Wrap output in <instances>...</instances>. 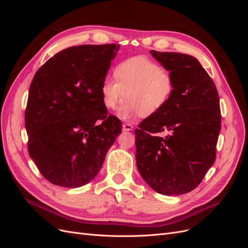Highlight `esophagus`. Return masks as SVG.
Segmentation results:
<instances>
[{"label": "esophagus", "instance_id": "1", "mask_svg": "<svg viewBox=\"0 0 248 248\" xmlns=\"http://www.w3.org/2000/svg\"><path fill=\"white\" fill-rule=\"evenodd\" d=\"M122 128H123V131H130L133 129V126L129 123H125V124H123Z\"/></svg>", "mask_w": 248, "mask_h": 248}]
</instances>
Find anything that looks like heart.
<instances>
[{
    "label": "heart",
    "mask_w": 248,
    "mask_h": 248,
    "mask_svg": "<svg viewBox=\"0 0 248 248\" xmlns=\"http://www.w3.org/2000/svg\"><path fill=\"white\" fill-rule=\"evenodd\" d=\"M115 78H107L101 84V99L108 109H118L122 120L141 116L150 117L159 111L174 92L171 74L151 60L138 56L125 60L115 69Z\"/></svg>",
    "instance_id": "obj_1"
}]
</instances>
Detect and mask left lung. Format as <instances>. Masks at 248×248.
I'll list each match as a JSON object with an SVG mask.
<instances>
[{
	"instance_id": "left-lung-1",
	"label": "left lung",
	"mask_w": 248,
	"mask_h": 248,
	"mask_svg": "<svg viewBox=\"0 0 248 248\" xmlns=\"http://www.w3.org/2000/svg\"><path fill=\"white\" fill-rule=\"evenodd\" d=\"M150 52L170 71L175 87L166 106L134 130L137 167L153 190L179 196L196 188L215 161L221 124L218 92L194 57Z\"/></svg>"
}]
</instances>
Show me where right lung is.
Segmentation results:
<instances>
[{
    "label": "right lung",
    "instance_id": "right-lung-1",
    "mask_svg": "<svg viewBox=\"0 0 248 248\" xmlns=\"http://www.w3.org/2000/svg\"><path fill=\"white\" fill-rule=\"evenodd\" d=\"M120 46H78L44 63L30 86L25 121L28 150L50 183L77 188L98 174L122 132L108 115L101 84Z\"/></svg>",
    "mask_w": 248,
    "mask_h": 248
}]
</instances>
